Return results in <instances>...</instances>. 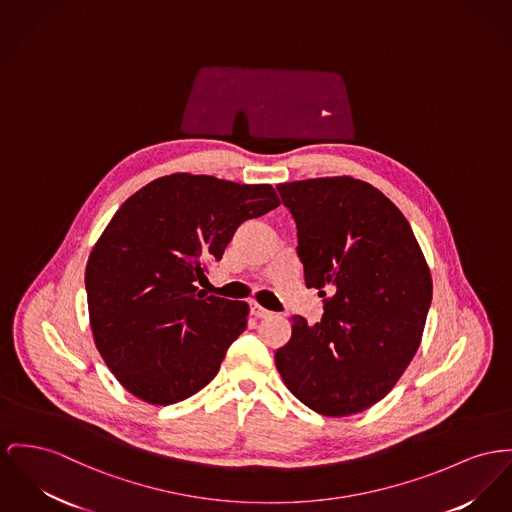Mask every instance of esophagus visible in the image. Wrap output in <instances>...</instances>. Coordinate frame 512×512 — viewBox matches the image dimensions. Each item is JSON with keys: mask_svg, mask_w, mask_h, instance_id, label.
Returning a JSON list of instances; mask_svg holds the SVG:
<instances>
[{"mask_svg": "<svg viewBox=\"0 0 512 512\" xmlns=\"http://www.w3.org/2000/svg\"><path fill=\"white\" fill-rule=\"evenodd\" d=\"M250 312L256 316V318H266V316H270L272 312L268 310V308L260 307L258 303H252V307H250Z\"/></svg>", "mask_w": 512, "mask_h": 512, "instance_id": "1", "label": "esophagus"}]
</instances>
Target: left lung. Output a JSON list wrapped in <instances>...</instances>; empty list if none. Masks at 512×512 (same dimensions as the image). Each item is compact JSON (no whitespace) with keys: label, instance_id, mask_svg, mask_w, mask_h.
Returning <instances> with one entry per match:
<instances>
[{"label":"left lung","instance_id":"left-lung-1","mask_svg":"<svg viewBox=\"0 0 512 512\" xmlns=\"http://www.w3.org/2000/svg\"><path fill=\"white\" fill-rule=\"evenodd\" d=\"M277 192L324 314L316 324L291 316L275 367L316 413H359L392 390L419 347L433 299L427 262L402 211L363 180L310 178Z\"/></svg>","mask_w":512,"mask_h":512}]
</instances>
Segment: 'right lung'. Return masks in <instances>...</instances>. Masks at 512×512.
Instances as JSON below:
<instances>
[{
    "mask_svg": "<svg viewBox=\"0 0 512 512\" xmlns=\"http://www.w3.org/2000/svg\"><path fill=\"white\" fill-rule=\"evenodd\" d=\"M277 205L270 184L171 174L114 213L89 256L85 289L97 349L128 392L169 406L219 373L248 305L205 295L196 281L244 221Z\"/></svg>",
    "mask_w": 512,
    "mask_h": 512,
    "instance_id": "1",
    "label": "right lung"
}]
</instances>
